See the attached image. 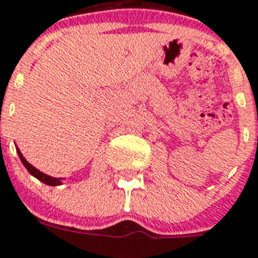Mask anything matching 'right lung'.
Wrapping results in <instances>:
<instances>
[{
    "label": "right lung",
    "instance_id": "1",
    "mask_svg": "<svg viewBox=\"0 0 258 258\" xmlns=\"http://www.w3.org/2000/svg\"><path fill=\"white\" fill-rule=\"evenodd\" d=\"M16 150H17V154H18V157H20V159H21L22 165L25 166L26 170H28V171H29L34 178H37L38 180H41V182H44L45 184H49V186H58V184L62 183V178H53V176L46 175V174L41 172L40 170L33 167V166L30 165L29 162L26 161L25 158H24V155L21 154V151L18 150V147H16Z\"/></svg>",
    "mask_w": 258,
    "mask_h": 258
}]
</instances>
